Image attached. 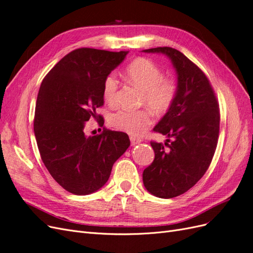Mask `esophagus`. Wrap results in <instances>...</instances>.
Listing matches in <instances>:
<instances>
[{"mask_svg": "<svg viewBox=\"0 0 253 253\" xmlns=\"http://www.w3.org/2000/svg\"><path fill=\"white\" fill-rule=\"evenodd\" d=\"M129 139H131V144L132 145H136V144H138L142 141L140 138H137V137H133V136L129 137Z\"/></svg>", "mask_w": 253, "mask_h": 253, "instance_id": "34e87169", "label": "esophagus"}]
</instances>
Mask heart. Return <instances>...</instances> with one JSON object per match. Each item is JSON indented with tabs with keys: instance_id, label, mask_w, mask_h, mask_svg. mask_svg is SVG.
I'll return each instance as SVG.
<instances>
[{
	"instance_id": "b5f03b06",
	"label": "heart",
	"mask_w": 253,
	"mask_h": 253,
	"mask_svg": "<svg viewBox=\"0 0 253 253\" xmlns=\"http://www.w3.org/2000/svg\"><path fill=\"white\" fill-rule=\"evenodd\" d=\"M126 79L132 85L142 90L141 104H145L156 114H164L172 106L177 85L171 78H164L163 72L151 60L138 58L129 64L125 73ZM118 83L114 75L104 79L102 95L106 102H112L116 95ZM111 125L120 131L133 136L142 135L152 125L153 117L149 110H120L110 118Z\"/></svg>"
}]
</instances>
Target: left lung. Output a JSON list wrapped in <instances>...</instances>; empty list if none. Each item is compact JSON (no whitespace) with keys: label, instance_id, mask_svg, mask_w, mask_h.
Listing matches in <instances>:
<instances>
[{"label":"left lung","instance_id":"left-lung-1","mask_svg":"<svg viewBox=\"0 0 253 253\" xmlns=\"http://www.w3.org/2000/svg\"><path fill=\"white\" fill-rule=\"evenodd\" d=\"M142 51L167 56L177 76L175 100L153 128L168 139L151 142L155 158L142 173L151 194L172 198L187 192L208 170L218 138V103L208 78L182 52L172 47Z\"/></svg>","mask_w":253,"mask_h":253}]
</instances>
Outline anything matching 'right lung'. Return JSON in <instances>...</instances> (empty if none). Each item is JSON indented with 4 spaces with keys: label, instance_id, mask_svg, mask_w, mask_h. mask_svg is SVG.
Masks as SVG:
<instances>
[{
    "label": "right lung",
    "instance_id": "add662e5",
    "mask_svg": "<svg viewBox=\"0 0 253 253\" xmlns=\"http://www.w3.org/2000/svg\"><path fill=\"white\" fill-rule=\"evenodd\" d=\"M127 53L75 49L41 83L34 120L38 149L52 178L75 195L102 188L114 163L129 147L126 133L104 129L86 136L83 132L85 122L96 118L97 108L103 105L104 79Z\"/></svg>",
    "mask_w": 253,
    "mask_h": 253
}]
</instances>
